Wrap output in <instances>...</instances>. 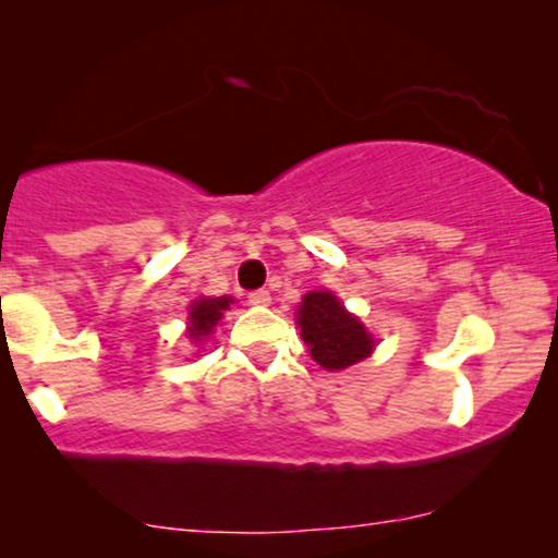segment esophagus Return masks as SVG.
<instances>
[{
    "label": "esophagus",
    "mask_w": 558,
    "mask_h": 558,
    "mask_svg": "<svg viewBox=\"0 0 558 558\" xmlns=\"http://www.w3.org/2000/svg\"><path fill=\"white\" fill-rule=\"evenodd\" d=\"M248 302L256 304V307H266V304H271V294L266 289H256V292L248 294Z\"/></svg>",
    "instance_id": "34e87169"
}]
</instances>
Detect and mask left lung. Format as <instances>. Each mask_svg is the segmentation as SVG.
Listing matches in <instances>:
<instances>
[{"instance_id":"obj_1","label":"left lung","mask_w":558,"mask_h":558,"mask_svg":"<svg viewBox=\"0 0 558 558\" xmlns=\"http://www.w3.org/2000/svg\"><path fill=\"white\" fill-rule=\"evenodd\" d=\"M296 323L302 327V340L310 345V355L327 371L361 363L376 345L361 319L342 310L338 296L330 292L304 294Z\"/></svg>"}]
</instances>
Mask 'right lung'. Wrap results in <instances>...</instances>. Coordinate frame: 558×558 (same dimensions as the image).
Returning a JSON list of instances; mask_svg holds the SVG:
<instances>
[{"instance_id":"1","label":"right lung","mask_w":558,"mask_h":558,"mask_svg":"<svg viewBox=\"0 0 558 558\" xmlns=\"http://www.w3.org/2000/svg\"><path fill=\"white\" fill-rule=\"evenodd\" d=\"M231 296H213V300H197L190 307V338L201 340L205 335L213 332V327L218 325V319L223 317V312L231 307Z\"/></svg>"}]
</instances>
